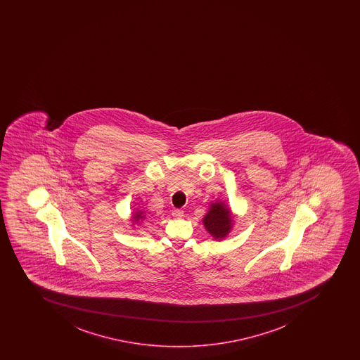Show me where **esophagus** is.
<instances>
[{
  "mask_svg": "<svg viewBox=\"0 0 360 360\" xmlns=\"http://www.w3.org/2000/svg\"><path fill=\"white\" fill-rule=\"evenodd\" d=\"M172 215H173V217H175V219H180V217L184 216V211H182L181 209H174Z\"/></svg>",
  "mask_w": 360,
  "mask_h": 360,
  "instance_id": "obj_1",
  "label": "esophagus"
}]
</instances>
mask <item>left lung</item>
<instances>
[{
    "mask_svg": "<svg viewBox=\"0 0 360 360\" xmlns=\"http://www.w3.org/2000/svg\"><path fill=\"white\" fill-rule=\"evenodd\" d=\"M202 224L215 239H224L231 229V211L224 202L211 204L210 210L202 219Z\"/></svg>",
    "mask_w": 360,
    "mask_h": 360,
    "instance_id": "obj_1",
    "label": "left lung"
}]
</instances>
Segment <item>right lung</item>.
I'll return each instance as SVG.
<instances>
[{
    "mask_svg": "<svg viewBox=\"0 0 360 360\" xmlns=\"http://www.w3.org/2000/svg\"><path fill=\"white\" fill-rule=\"evenodd\" d=\"M145 216L143 215V212H141V211H138V212H136V215H133V219L134 221H138V219H144Z\"/></svg>",
    "mask_w": 360,
    "mask_h": 360,
    "instance_id": "1",
    "label": "right lung"
}]
</instances>
